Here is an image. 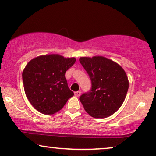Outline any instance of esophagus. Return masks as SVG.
Segmentation results:
<instances>
[{"label":"esophagus","instance_id":"esophagus-1","mask_svg":"<svg viewBox=\"0 0 156 156\" xmlns=\"http://www.w3.org/2000/svg\"><path fill=\"white\" fill-rule=\"evenodd\" d=\"M81 94V91H75L74 92V95H75V97H79Z\"/></svg>","mask_w":156,"mask_h":156}]
</instances>
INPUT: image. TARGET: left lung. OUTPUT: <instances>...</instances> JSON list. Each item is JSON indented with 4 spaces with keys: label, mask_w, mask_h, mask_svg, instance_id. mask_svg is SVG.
Segmentation results:
<instances>
[{
    "label": "left lung",
    "mask_w": 156,
    "mask_h": 156,
    "mask_svg": "<svg viewBox=\"0 0 156 156\" xmlns=\"http://www.w3.org/2000/svg\"><path fill=\"white\" fill-rule=\"evenodd\" d=\"M80 62L91 82L90 90L80 97L85 111L94 118L112 116L122 105L129 89L125 71L103 57H81Z\"/></svg>",
    "instance_id": "8db88e82"
}]
</instances>
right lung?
<instances>
[{"instance_id": "obj_1", "label": "right lung", "mask_w": 156, "mask_h": 156, "mask_svg": "<svg viewBox=\"0 0 156 156\" xmlns=\"http://www.w3.org/2000/svg\"><path fill=\"white\" fill-rule=\"evenodd\" d=\"M75 61L74 57L49 55L27 63L23 72V82L27 98L36 110L43 114H53L74 96L68 87L65 72Z\"/></svg>"}]
</instances>
